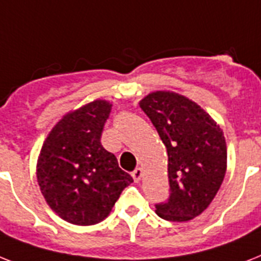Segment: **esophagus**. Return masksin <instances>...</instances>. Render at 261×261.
I'll use <instances>...</instances> for the list:
<instances>
[{
  "mask_svg": "<svg viewBox=\"0 0 261 261\" xmlns=\"http://www.w3.org/2000/svg\"><path fill=\"white\" fill-rule=\"evenodd\" d=\"M142 174H143V173H142L141 167H137V169H135V170L133 171V173H131V175H133V178H134V182H139V181H141Z\"/></svg>",
  "mask_w": 261,
  "mask_h": 261,
  "instance_id": "obj_1",
  "label": "esophagus"
}]
</instances>
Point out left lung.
I'll return each instance as SVG.
<instances>
[{
  "label": "left lung",
  "mask_w": 261,
  "mask_h": 261,
  "mask_svg": "<svg viewBox=\"0 0 261 261\" xmlns=\"http://www.w3.org/2000/svg\"><path fill=\"white\" fill-rule=\"evenodd\" d=\"M167 150L170 196L155 205L161 219L184 222L209 206L226 171V143L220 126L200 106L170 91L139 101Z\"/></svg>",
  "instance_id": "obj_1"
}]
</instances>
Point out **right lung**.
Returning a JSON list of instances; mask_svg holds the SVG:
<instances>
[{
  "mask_svg": "<svg viewBox=\"0 0 261 261\" xmlns=\"http://www.w3.org/2000/svg\"><path fill=\"white\" fill-rule=\"evenodd\" d=\"M112 105L94 100L64 115L44 141L37 182L50 209L75 225H94L110 215L133 177L100 138Z\"/></svg>",
  "mask_w": 261,
  "mask_h": 261,
  "instance_id": "right-lung-1",
  "label": "right lung"
}]
</instances>
